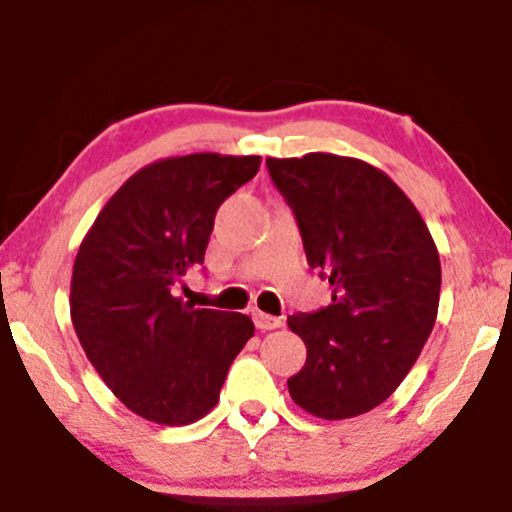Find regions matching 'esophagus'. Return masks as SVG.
I'll return each instance as SVG.
<instances>
[{
    "mask_svg": "<svg viewBox=\"0 0 512 512\" xmlns=\"http://www.w3.org/2000/svg\"><path fill=\"white\" fill-rule=\"evenodd\" d=\"M255 325H257V330H262V332L276 330V327L284 325V317H274V315H267V313H255Z\"/></svg>",
    "mask_w": 512,
    "mask_h": 512,
    "instance_id": "esophagus-1",
    "label": "esophagus"
}]
</instances>
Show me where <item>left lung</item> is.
<instances>
[{
  "instance_id": "left-lung-1",
  "label": "left lung",
  "mask_w": 512,
  "mask_h": 512,
  "mask_svg": "<svg viewBox=\"0 0 512 512\" xmlns=\"http://www.w3.org/2000/svg\"><path fill=\"white\" fill-rule=\"evenodd\" d=\"M267 168L310 269L332 286L327 308L289 317L308 349L291 399L327 421L366 414L397 390L436 325V243L411 199L366 161L315 151Z\"/></svg>"
}]
</instances>
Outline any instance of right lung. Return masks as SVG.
<instances>
[{
  "label": "right lung",
  "instance_id": "1",
  "mask_svg": "<svg viewBox=\"0 0 512 512\" xmlns=\"http://www.w3.org/2000/svg\"><path fill=\"white\" fill-rule=\"evenodd\" d=\"M260 156L190 154L129 178L76 252L69 310L88 361L146 421L185 426L219 402L233 358L255 334L248 315L175 296L204 262L216 209L255 178Z\"/></svg>",
  "mask_w": 512,
  "mask_h": 512
}]
</instances>
